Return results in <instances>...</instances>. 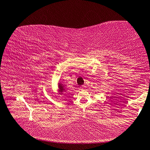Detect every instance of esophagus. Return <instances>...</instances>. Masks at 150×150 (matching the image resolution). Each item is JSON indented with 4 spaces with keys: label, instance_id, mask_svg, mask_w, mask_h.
Masks as SVG:
<instances>
[{
    "label": "esophagus",
    "instance_id": "1",
    "mask_svg": "<svg viewBox=\"0 0 150 150\" xmlns=\"http://www.w3.org/2000/svg\"><path fill=\"white\" fill-rule=\"evenodd\" d=\"M80 89L81 90V91H84V90L85 89V86L83 85L82 86H81V87H80Z\"/></svg>",
    "mask_w": 150,
    "mask_h": 150
}]
</instances>
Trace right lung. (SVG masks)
<instances>
[{"mask_svg": "<svg viewBox=\"0 0 150 150\" xmlns=\"http://www.w3.org/2000/svg\"><path fill=\"white\" fill-rule=\"evenodd\" d=\"M58 88H59V92H61V93H62V92H63L65 91L63 84H61V83L58 84Z\"/></svg>", "mask_w": 150, "mask_h": 150, "instance_id": "add662e5", "label": "right lung"}]
</instances>
